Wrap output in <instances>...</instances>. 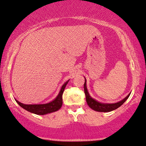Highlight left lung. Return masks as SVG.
<instances>
[{
    "label": "left lung",
    "mask_w": 146,
    "mask_h": 146,
    "mask_svg": "<svg viewBox=\"0 0 146 146\" xmlns=\"http://www.w3.org/2000/svg\"><path fill=\"white\" fill-rule=\"evenodd\" d=\"M84 92L85 94V97H86V102L87 103V105L92 110L100 112H109L116 110V109L119 108L121 105H123V103L127 100V98L130 96L129 93L123 100H122L121 101H120V102L117 103H115V104H103V103H100L98 102V101H96V100H94V99H93L90 96V95H89L86 86V79H85L84 83Z\"/></svg>",
    "instance_id": "left-lung-1"
}]
</instances>
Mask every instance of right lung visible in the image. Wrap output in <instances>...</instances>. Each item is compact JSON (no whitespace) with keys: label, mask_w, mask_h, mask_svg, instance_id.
<instances>
[{"label":"right lung","mask_w":146,"mask_h":146,"mask_svg":"<svg viewBox=\"0 0 146 146\" xmlns=\"http://www.w3.org/2000/svg\"><path fill=\"white\" fill-rule=\"evenodd\" d=\"M68 82H69V80L63 85L57 98L52 101V102L48 103V104L27 105L23 104L17 100H15V101H16L17 104L21 108H23L29 112L36 114V115H45V114L50 113L57 111L59 110L61 108L62 105H63V98H62V96H63V91L65 90V88Z\"/></svg>","instance_id":"right-lung-1"}]
</instances>
